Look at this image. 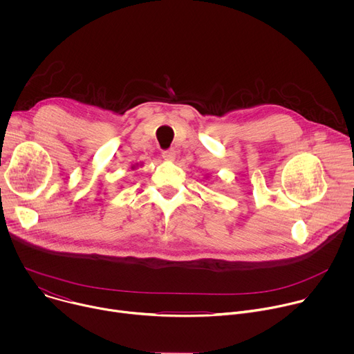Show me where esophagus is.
I'll use <instances>...</instances> for the list:
<instances>
[{
    "label": "esophagus",
    "mask_w": 354,
    "mask_h": 354,
    "mask_svg": "<svg viewBox=\"0 0 354 354\" xmlns=\"http://www.w3.org/2000/svg\"><path fill=\"white\" fill-rule=\"evenodd\" d=\"M176 157V153L175 149H167V151H162V158L165 161H174Z\"/></svg>",
    "instance_id": "34e87169"
}]
</instances>
